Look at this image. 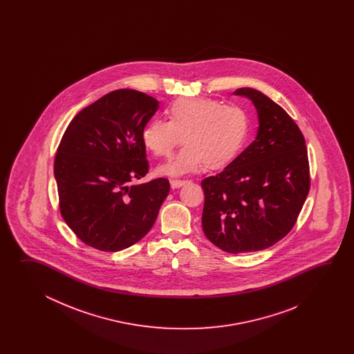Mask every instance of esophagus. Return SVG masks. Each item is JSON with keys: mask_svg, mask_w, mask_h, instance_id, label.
Masks as SVG:
<instances>
[{"mask_svg": "<svg viewBox=\"0 0 354 354\" xmlns=\"http://www.w3.org/2000/svg\"><path fill=\"white\" fill-rule=\"evenodd\" d=\"M188 183V180H171V187L180 188Z\"/></svg>", "mask_w": 354, "mask_h": 354, "instance_id": "34e87169", "label": "esophagus"}]
</instances>
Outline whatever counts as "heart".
Masks as SVG:
<instances>
[{"mask_svg":"<svg viewBox=\"0 0 354 354\" xmlns=\"http://www.w3.org/2000/svg\"><path fill=\"white\" fill-rule=\"evenodd\" d=\"M168 121L151 120L142 131L143 145L158 158L171 157L158 168L163 176H182L206 166L220 169L230 165L248 139V113L239 106L223 105L212 98H180L167 109Z\"/></svg>","mask_w":354,"mask_h":354,"instance_id":"obj_1","label":"heart"}]
</instances>
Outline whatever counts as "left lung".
<instances>
[{
	"mask_svg": "<svg viewBox=\"0 0 354 354\" xmlns=\"http://www.w3.org/2000/svg\"><path fill=\"white\" fill-rule=\"evenodd\" d=\"M258 115L256 140L223 172L201 182L203 229L227 253L270 248L296 223L310 188L305 139L290 115L254 88H238Z\"/></svg>",
	"mask_w": 354,
	"mask_h": 354,
	"instance_id": "1",
	"label": "left lung"
}]
</instances>
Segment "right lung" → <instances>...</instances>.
Returning <instances> with one entry per match:
<instances>
[{"mask_svg":"<svg viewBox=\"0 0 354 354\" xmlns=\"http://www.w3.org/2000/svg\"><path fill=\"white\" fill-rule=\"evenodd\" d=\"M158 109V100L121 88L84 107L64 131L54 160L60 214L92 248H129L156 223L169 182H131L148 174L142 131Z\"/></svg>","mask_w":354,"mask_h":354,"instance_id":"add662e5","label":"right lung"}]
</instances>
